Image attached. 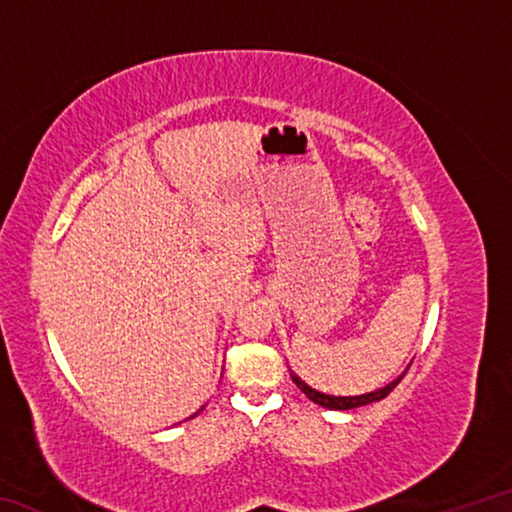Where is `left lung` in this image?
<instances>
[{"mask_svg":"<svg viewBox=\"0 0 512 512\" xmlns=\"http://www.w3.org/2000/svg\"><path fill=\"white\" fill-rule=\"evenodd\" d=\"M406 370H409V368H406ZM406 370H404V375H406ZM404 375H400L395 381H391V384H386L384 388H379V391H372V393H366V395H354V397H336V395L320 393V391H316V388L307 386L305 381H302L296 375V372H291V379H293V384H296L300 391L305 393L314 404L325 406V409H332V411H348V409H357V406H366V404L384 400V397L391 393L397 384H400Z\"/></svg>","mask_w":512,"mask_h":512,"instance_id":"1","label":"left lung"}]
</instances>
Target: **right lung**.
<instances>
[{"mask_svg": "<svg viewBox=\"0 0 512 512\" xmlns=\"http://www.w3.org/2000/svg\"><path fill=\"white\" fill-rule=\"evenodd\" d=\"M201 411H203V409H201ZM194 415H198V413H194ZM194 415H192V418H194Z\"/></svg>", "mask_w": 512, "mask_h": 512, "instance_id": "1", "label": "right lung"}]
</instances>
